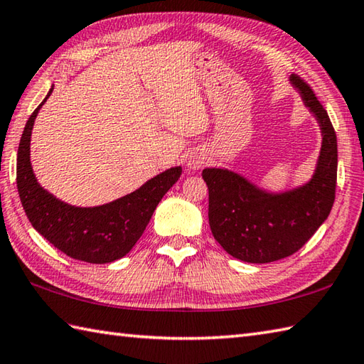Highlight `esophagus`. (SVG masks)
Segmentation results:
<instances>
[{
  "instance_id": "34e87169",
  "label": "esophagus",
  "mask_w": 364,
  "mask_h": 364,
  "mask_svg": "<svg viewBox=\"0 0 364 364\" xmlns=\"http://www.w3.org/2000/svg\"><path fill=\"white\" fill-rule=\"evenodd\" d=\"M203 164H205V158L198 156V154H194V156H191L189 161H188V166H189V168H192V170L202 168Z\"/></svg>"
}]
</instances>
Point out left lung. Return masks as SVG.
Listing matches in <instances>:
<instances>
[{
  "label": "left lung",
  "mask_w": 364,
  "mask_h": 364,
  "mask_svg": "<svg viewBox=\"0 0 364 364\" xmlns=\"http://www.w3.org/2000/svg\"><path fill=\"white\" fill-rule=\"evenodd\" d=\"M289 81L319 122L321 154L314 175L304 186L270 194L227 168H205L210 191L208 218L213 236L227 253L245 262H272L301 249L331 211L335 202L336 133L323 106L297 75Z\"/></svg>",
  "instance_id": "1"
}]
</instances>
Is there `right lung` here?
<instances>
[{"instance_id":"add662e5","label":"right lung","mask_w":364,"mask_h":364,"mask_svg":"<svg viewBox=\"0 0 364 364\" xmlns=\"http://www.w3.org/2000/svg\"><path fill=\"white\" fill-rule=\"evenodd\" d=\"M53 89L31 114L20 139L17 189L23 210L31 225L70 258L92 264L120 259L142 236L161 198L180 178L181 167L168 168L137 191L102 206L78 208L60 202L37 183L29 159L34 120Z\"/></svg>"}]
</instances>
